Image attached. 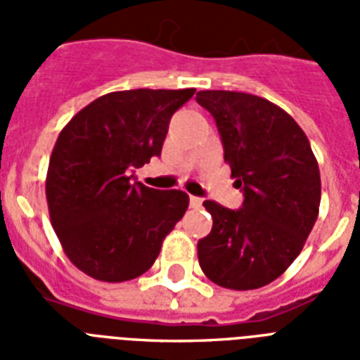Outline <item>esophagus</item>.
Returning a JSON list of instances; mask_svg holds the SVG:
<instances>
[{
	"mask_svg": "<svg viewBox=\"0 0 360 360\" xmlns=\"http://www.w3.org/2000/svg\"><path fill=\"white\" fill-rule=\"evenodd\" d=\"M202 203H203V200H202V198H198V196H191V207H194V209H200V207H202Z\"/></svg>",
	"mask_w": 360,
	"mask_h": 360,
	"instance_id": "1",
	"label": "esophagus"
}]
</instances>
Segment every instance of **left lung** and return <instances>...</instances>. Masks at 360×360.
Here are the masks:
<instances>
[{"label": "left lung", "mask_w": 360, "mask_h": 360, "mask_svg": "<svg viewBox=\"0 0 360 360\" xmlns=\"http://www.w3.org/2000/svg\"><path fill=\"white\" fill-rule=\"evenodd\" d=\"M213 115L224 160L243 191L240 209L203 202L213 217L198 240L200 267L228 290L267 285L301 254L319 213L321 179L307 134L267 98L237 91H200Z\"/></svg>", "instance_id": "left-lung-1"}]
</instances>
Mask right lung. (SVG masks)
I'll return each mask as SVG.
<instances>
[{"instance_id": "1", "label": "right lung", "mask_w": 360, "mask_h": 360, "mask_svg": "<svg viewBox=\"0 0 360 360\" xmlns=\"http://www.w3.org/2000/svg\"><path fill=\"white\" fill-rule=\"evenodd\" d=\"M196 89H130L87 104L53 146L46 175L50 220L76 267L103 282L149 271L188 207L183 191L132 181L160 157L172 115Z\"/></svg>"}]
</instances>
